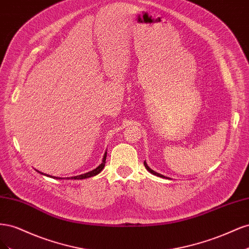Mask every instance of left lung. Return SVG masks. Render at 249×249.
Wrapping results in <instances>:
<instances>
[{"instance_id": "obj_1", "label": "left lung", "mask_w": 249, "mask_h": 249, "mask_svg": "<svg viewBox=\"0 0 249 249\" xmlns=\"http://www.w3.org/2000/svg\"><path fill=\"white\" fill-rule=\"evenodd\" d=\"M144 166H145V168L150 172V173H153V175H155V176H157V177H160V178H165L164 176H162V175H160V173H158V172H156V171H154L153 169H150L148 166H147V164H146V162L144 161Z\"/></svg>"}]
</instances>
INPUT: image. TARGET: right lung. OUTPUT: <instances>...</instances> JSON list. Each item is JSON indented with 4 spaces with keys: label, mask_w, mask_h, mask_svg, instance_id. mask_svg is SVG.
<instances>
[{
    "label": "right lung",
    "mask_w": 249,
    "mask_h": 249,
    "mask_svg": "<svg viewBox=\"0 0 249 249\" xmlns=\"http://www.w3.org/2000/svg\"><path fill=\"white\" fill-rule=\"evenodd\" d=\"M106 158H107V153H105L104 158H103V162H102L95 169H93V170H91V171H89V172H87V173H84V175H80V176H76V177L67 178L66 179H83V178H91V177H94V176H96V175H99V173H100V172L104 169V167H105V163H106ZM37 171H38V170H37ZM38 172L41 173V175H43L42 172H40V171H38ZM44 176L51 177V176H49V175H44ZM52 178H56V179H62V178H57V177H52Z\"/></svg>",
    "instance_id": "1"
}]
</instances>
